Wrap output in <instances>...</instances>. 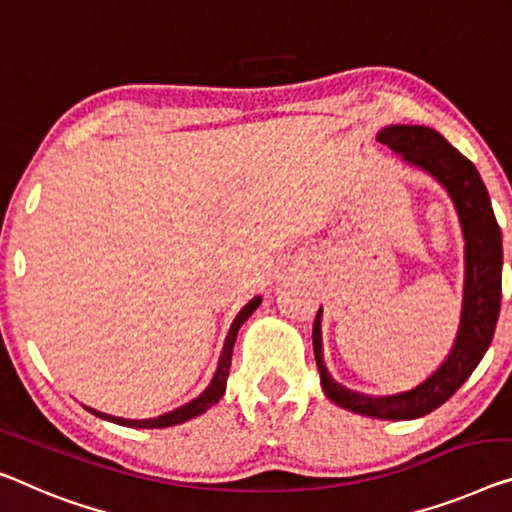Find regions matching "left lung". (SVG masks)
<instances>
[{"instance_id":"8db88e82","label":"left lung","mask_w":512,"mask_h":512,"mask_svg":"<svg viewBox=\"0 0 512 512\" xmlns=\"http://www.w3.org/2000/svg\"><path fill=\"white\" fill-rule=\"evenodd\" d=\"M377 140L391 147L411 165L423 167L444 183L460 213L464 239H467V285L460 333L446 363L407 393L370 398L335 384L324 368L322 358V312L312 326V347L326 398L354 414L384 418V421H411L441 407L469 379L480 358L490 347L501 310V227L494 218L490 195L476 165L427 126H388Z\"/></svg>"}]
</instances>
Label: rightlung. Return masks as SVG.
I'll use <instances>...</instances> for the list:
<instances>
[{
    "instance_id": "right-lung-1",
    "label": "right lung",
    "mask_w": 512,
    "mask_h": 512,
    "mask_svg": "<svg viewBox=\"0 0 512 512\" xmlns=\"http://www.w3.org/2000/svg\"><path fill=\"white\" fill-rule=\"evenodd\" d=\"M259 303H262V299H259V296H255V299L243 305L239 315H236V319H234L232 326H230V333H227V338H225V347H223V354H220L216 375H213L211 384L207 386V391H204L202 395H197V398H195L193 402L183 404V407L170 411V414H163V416H158V418H144V421H131V418L108 416V414H101V411L89 409V407H87V411H91V414L98 416V418H105V421L117 423V425H126V427H147V430H151V427L179 425V423L190 421V418L204 414V411H207L209 407H213V404H216L220 398H223L225 386H227V375H230V363H232V349H234L236 333H239L241 324L246 322V319H248L250 315H253V312L259 308Z\"/></svg>"
}]
</instances>
